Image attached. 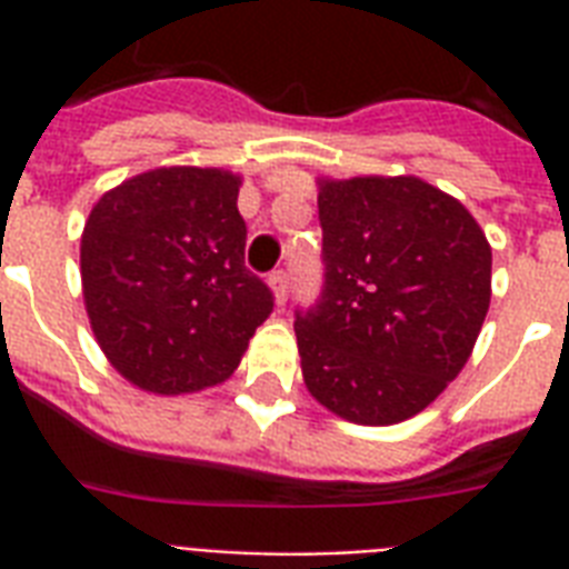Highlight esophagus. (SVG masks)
<instances>
[{
    "label": "esophagus",
    "mask_w": 569,
    "mask_h": 569,
    "mask_svg": "<svg viewBox=\"0 0 569 569\" xmlns=\"http://www.w3.org/2000/svg\"><path fill=\"white\" fill-rule=\"evenodd\" d=\"M268 286H271V292H274V301L286 303V298H289V274H286V271H271V274H268Z\"/></svg>",
    "instance_id": "34e87169"
}]
</instances>
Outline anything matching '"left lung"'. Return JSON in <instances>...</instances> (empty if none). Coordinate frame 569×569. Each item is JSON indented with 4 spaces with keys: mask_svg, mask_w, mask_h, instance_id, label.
<instances>
[{
    "mask_svg": "<svg viewBox=\"0 0 569 569\" xmlns=\"http://www.w3.org/2000/svg\"><path fill=\"white\" fill-rule=\"evenodd\" d=\"M325 286L295 312L303 383L357 425L431 405L472 355L493 253L478 221L419 177L319 180Z\"/></svg>",
    "mask_w": 569,
    "mask_h": 569,
    "instance_id": "left-lung-1",
    "label": "left lung"
}]
</instances>
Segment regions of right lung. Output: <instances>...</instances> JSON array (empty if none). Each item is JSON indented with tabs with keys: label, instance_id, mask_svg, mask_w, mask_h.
<instances>
[{
	"label": "right lung",
	"instance_id": "add662e5",
	"mask_svg": "<svg viewBox=\"0 0 569 569\" xmlns=\"http://www.w3.org/2000/svg\"><path fill=\"white\" fill-rule=\"evenodd\" d=\"M236 173L156 168L106 191L82 232V295L102 355L156 396L236 372L274 295L244 266Z\"/></svg>",
	"mask_w": 569,
	"mask_h": 569
}]
</instances>
